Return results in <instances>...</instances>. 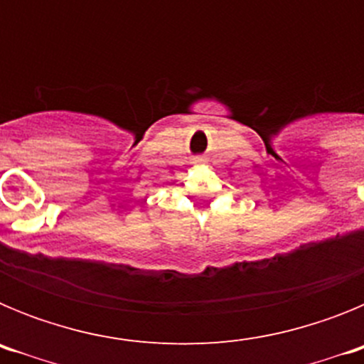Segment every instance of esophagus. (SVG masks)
I'll return each mask as SVG.
<instances>
[{
    "instance_id": "obj_1",
    "label": "esophagus",
    "mask_w": 364,
    "mask_h": 364,
    "mask_svg": "<svg viewBox=\"0 0 364 364\" xmlns=\"http://www.w3.org/2000/svg\"><path fill=\"white\" fill-rule=\"evenodd\" d=\"M197 162H204V159H202V156H197V159H195V164Z\"/></svg>"
}]
</instances>
